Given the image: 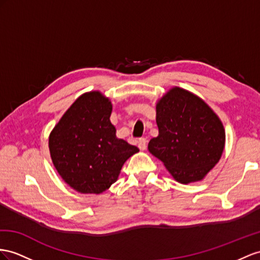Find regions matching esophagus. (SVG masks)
Returning a JSON list of instances; mask_svg holds the SVG:
<instances>
[{"label":"esophagus","mask_w":260,"mask_h":260,"mask_svg":"<svg viewBox=\"0 0 260 260\" xmlns=\"http://www.w3.org/2000/svg\"><path fill=\"white\" fill-rule=\"evenodd\" d=\"M138 148L141 150H145L147 148V141L145 138H141L138 142Z\"/></svg>","instance_id":"34e87169"}]
</instances>
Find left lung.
Instances as JSON below:
<instances>
[{"mask_svg":"<svg viewBox=\"0 0 260 260\" xmlns=\"http://www.w3.org/2000/svg\"><path fill=\"white\" fill-rule=\"evenodd\" d=\"M158 136L148 150L179 183L201 181L219 161L225 147L221 119L201 98L172 86L156 104Z\"/></svg>","mask_w":260,"mask_h":260,"instance_id":"1","label":"left lung"}]
</instances>
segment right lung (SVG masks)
<instances>
[{
	"mask_svg": "<svg viewBox=\"0 0 260 260\" xmlns=\"http://www.w3.org/2000/svg\"><path fill=\"white\" fill-rule=\"evenodd\" d=\"M112 102L100 91L80 95L49 134L52 164L70 188L101 194L116 182L125 161L139 149L116 137Z\"/></svg>",
	"mask_w": 260,
	"mask_h": 260,
	"instance_id": "obj_1",
	"label": "right lung"
}]
</instances>
